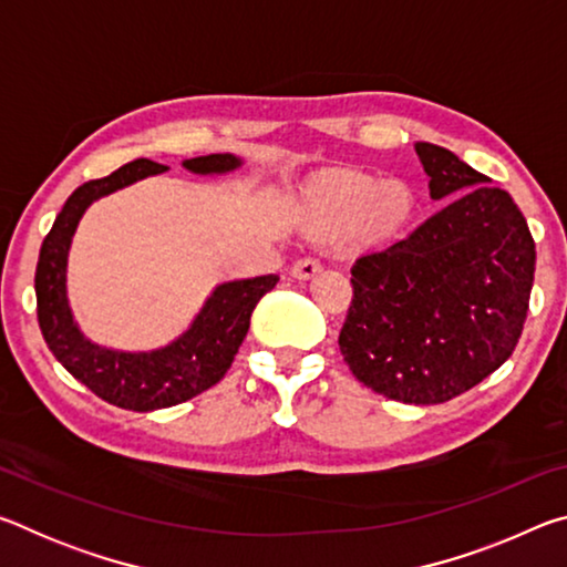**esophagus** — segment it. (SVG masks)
<instances>
[{
    "mask_svg": "<svg viewBox=\"0 0 567 567\" xmlns=\"http://www.w3.org/2000/svg\"><path fill=\"white\" fill-rule=\"evenodd\" d=\"M320 270H322V260H320V257L307 255V257H300V260L295 262L292 275L297 277V280H310V277H315Z\"/></svg>",
    "mask_w": 567,
    "mask_h": 567,
    "instance_id": "obj_1",
    "label": "esophagus"
}]
</instances>
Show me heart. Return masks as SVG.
I'll return each instance as SVG.
<instances>
[{"instance_id":"obj_1","label":"heart","mask_w":567,"mask_h":567,"mask_svg":"<svg viewBox=\"0 0 567 567\" xmlns=\"http://www.w3.org/2000/svg\"><path fill=\"white\" fill-rule=\"evenodd\" d=\"M408 192L400 185L378 187L362 175H334L318 189L310 223L315 233L338 235L368 213L375 223H390L408 209Z\"/></svg>"}]
</instances>
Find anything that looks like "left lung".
Wrapping results in <instances>:
<instances>
[{
    "mask_svg": "<svg viewBox=\"0 0 567 567\" xmlns=\"http://www.w3.org/2000/svg\"><path fill=\"white\" fill-rule=\"evenodd\" d=\"M430 197L447 205L352 265L340 352L362 385L410 405L475 388L520 340L535 243L513 197L445 147L417 142Z\"/></svg>",
    "mask_w": 567,
    "mask_h": 567,
    "instance_id": "1",
    "label": "left lung"
}]
</instances>
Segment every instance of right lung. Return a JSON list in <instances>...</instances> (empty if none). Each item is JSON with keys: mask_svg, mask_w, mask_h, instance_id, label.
Instances as JSON below:
<instances>
[{"mask_svg": "<svg viewBox=\"0 0 567 567\" xmlns=\"http://www.w3.org/2000/svg\"><path fill=\"white\" fill-rule=\"evenodd\" d=\"M182 167L195 175H227L243 167V159L235 155H207L185 159ZM162 172H167L165 165L142 157L127 162L110 177L76 187L56 215L50 235L44 237L34 275L37 318L54 358L94 395L134 412L179 405L217 385L245 340L255 305L280 280L277 275H262L217 285L189 328L165 348L127 352L102 348L84 338L66 300V257L76 225L94 199Z\"/></svg>", "mask_w": 567, "mask_h": 567, "instance_id": "obj_1", "label": "right lung"}]
</instances>
